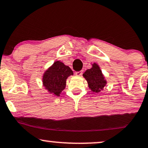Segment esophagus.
<instances>
[{
  "label": "esophagus",
  "instance_id": "obj_1",
  "mask_svg": "<svg viewBox=\"0 0 148 148\" xmlns=\"http://www.w3.org/2000/svg\"><path fill=\"white\" fill-rule=\"evenodd\" d=\"M82 74H83V72H82V71H79V72H76V76H81Z\"/></svg>",
  "mask_w": 148,
  "mask_h": 148
}]
</instances>
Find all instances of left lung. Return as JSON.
<instances>
[{"label":"left lung","mask_w":148,"mask_h":148,"mask_svg":"<svg viewBox=\"0 0 148 148\" xmlns=\"http://www.w3.org/2000/svg\"><path fill=\"white\" fill-rule=\"evenodd\" d=\"M83 76L88 81L89 88L94 92H101L106 85V81L97 64L94 63L91 69H87Z\"/></svg>","instance_id":"1"}]
</instances>
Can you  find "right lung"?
I'll return each instance as SVG.
<instances>
[{"instance_id": "obj_1", "label": "right lung", "mask_w": 148, "mask_h": 148, "mask_svg": "<svg viewBox=\"0 0 148 148\" xmlns=\"http://www.w3.org/2000/svg\"><path fill=\"white\" fill-rule=\"evenodd\" d=\"M70 75H73L72 69L60 61H56L44 74L43 85L49 93L59 97L65 88L66 79Z\"/></svg>"}]
</instances>
